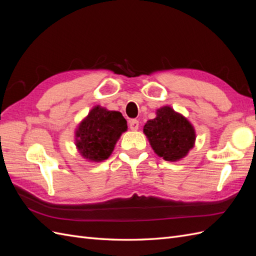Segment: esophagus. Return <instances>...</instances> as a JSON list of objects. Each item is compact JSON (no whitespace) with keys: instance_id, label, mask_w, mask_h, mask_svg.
I'll return each instance as SVG.
<instances>
[{"instance_id":"1","label":"esophagus","mask_w":256,"mask_h":256,"mask_svg":"<svg viewBox=\"0 0 256 256\" xmlns=\"http://www.w3.org/2000/svg\"><path fill=\"white\" fill-rule=\"evenodd\" d=\"M129 128L132 130V131H136L138 129V120H131L129 122Z\"/></svg>"}]
</instances>
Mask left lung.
I'll list each match as a JSON object with an SVG mask.
<instances>
[{"mask_svg": "<svg viewBox=\"0 0 256 256\" xmlns=\"http://www.w3.org/2000/svg\"><path fill=\"white\" fill-rule=\"evenodd\" d=\"M143 132L154 152L172 162L187 156L194 147L196 138L192 124L170 106L156 110V118L147 120Z\"/></svg>", "mask_w": 256, "mask_h": 256, "instance_id": "8db88e82", "label": "left lung"}]
</instances>
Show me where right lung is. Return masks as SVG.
Segmentation results:
<instances>
[{
  "label": "right lung",
  "instance_id": "right-lung-1",
  "mask_svg": "<svg viewBox=\"0 0 256 256\" xmlns=\"http://www.w3.org/2000/svg\"><path fill=\"white\" fill-rule=\"evenodd\" d=\"M127 128V120L120 112L95 106L76 128V148L88 161L102 162L111 156Z\"/></svg>",
  "mask_w": 256,
  "mask_h": 256
}]
</instances>
